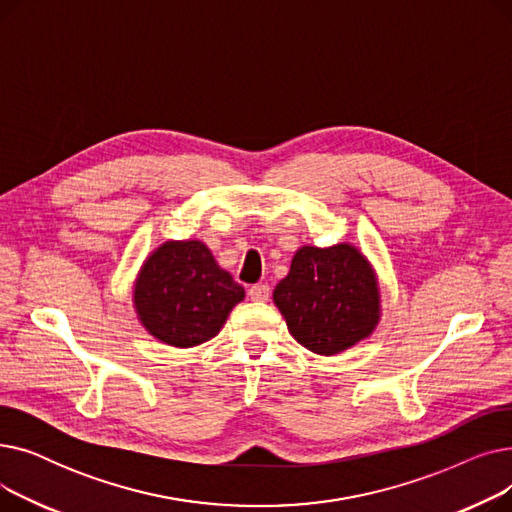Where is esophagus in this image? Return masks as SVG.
<instances>
[{"label":"esophagus","instance_id":"obj_1","mask_svg":"<svg viewBox=\"0 0 512 512\" xmlns=\"http://www.w3.org/2000/svg\"><path fill=\"white\" fill-rule=\"evenodd\" d=\"M249 297H251V301H267V299H270V286H267V284L251 286Z\"/></svg>","mask_w":512,"mask_h":512}]
</instances>
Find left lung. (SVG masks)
<instances>
[{"label": "left lung", "mask_w": 512, "mask_h": 512, "mask_svg": "<svg viewBox=\"0 0 512 512\" xmlns=\"http://www.w3.org/2000/svg\"><path fill=\"white\" fill-rule=\"evenodd\" d=\"M274 303L294 340L324 357L369 338L382 317L378 276L348 242L301 247L288 276L274 288Z\"/></svg>", "instance_id": "left-lung-1"}]
</instances>
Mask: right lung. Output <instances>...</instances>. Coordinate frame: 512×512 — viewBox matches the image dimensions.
I'll list each match as a JSON object with an SVG mask.
<instances>
[{
	"instance_id": "1",
	"label": "right lung",
	"mask_w": 512,
	"mask_h": 512,
	"mask_svg": "<svg viewBox=\"0 0 512 512\" xmlns=\"http://www.w3.org/2000/svg\"><path fill=\"white\" fill-rule=\"evenodd\" d=\"M245 288L222 270L201 240H168L141 265L132 303L143 328L176 348L218 336Z\"/></svg>"
}]
</instances>
